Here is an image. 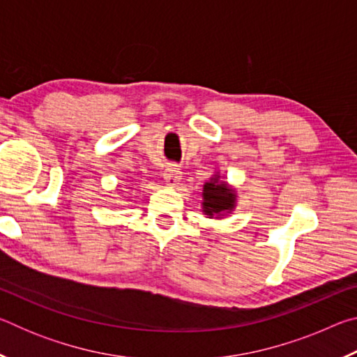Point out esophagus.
Masks as SVG:
<instances>
[{"label": "esophagus", "mask_w": 357, "mask_h": 357, "mask_svg": "<svg viewBox=\"0 0 357 357\" xmlns=\"http://www.w3.org/2000/svg\"><path fill=\"white\" fill-rule=\"evenodd\" d=\"M164 178L170 185H176L183 179V172L178 165H168L164 172Z\"/></svg>", "instance_id": "1"}]
</instances>
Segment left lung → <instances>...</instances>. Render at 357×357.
Returning a JSON list of instances; mask_svg holds the SVG:
<instances>
[{"mask_svg":"<svg viewBox=\"0 0 357 357\" xmlns=\"http://www.w3.org/2000/svg\"><path fill=\"white\" fill-rule=\"evenodd\" d=\"M219 179V174H214L203 185V213L209 217L231 213L236 206V192Z\"/></svg>","mask_w":357,"mask_h":357,"instance_id":"1","label":"left lung"}]
</instances>
